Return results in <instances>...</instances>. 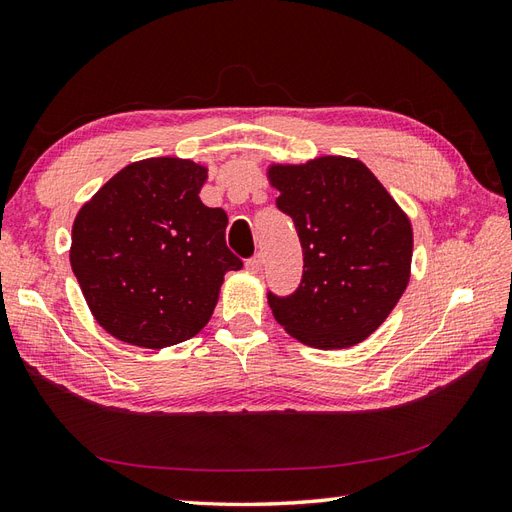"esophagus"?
Wrapping results in <instances>:
<instances>
[{
	"label": "esophagus",
	"instance_id": "1",
	"mask_svg": "<svg viewBox=\"0 0 512 512\" xmlns=\"http://www.w3.org/2000/svg\"><path fill=\"white\" fill-rule=\"evenodd\" d=\"M245 269L250 271V273H258L260 269H262V256L258 254V256H254V258H250L245 262Z\"/></svg>",
	"mask_w": 512,
	"mask_h": 512
}]
</instances>
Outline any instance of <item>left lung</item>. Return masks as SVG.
Wrapping results in <instances>:
<instances>
[{
	"mask_svg": "<svg viewBox=\"0 0 512 512\" xmlns=\"http://www.w3.org/2000/svg\"><path fill=\"white\" fill-rule=\"evenodd\" d=\"M267 176L303 250L299 288L288 297L267 295L275 321L299 342L325 351L366 340L409 284V217L359 159L273 163Z\"/></svg>",
	"mask_w": 512,
	"mask_h": 512,
	"instance_id": "left-lung-1",
	"label": "left lung"
}]
</instances>
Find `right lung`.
<instances>
[{"label": "right lung", "instance_id": "1", "mask_svg": "<svg viewBox=\"0 0 512 512\" xmlns=\"http://www.w3.org/2000/svg\"><path fill=\"white\" fill-rule=\"evenodd\" d=\"M206 172L191 159L135 161L79 209L71 267L107 334L163 349L209 323L226 271L243 262L226 245L228 215L198 196Z\"/></svg>", "mask_w": 512, "mask_h": 512}]
</instances>
